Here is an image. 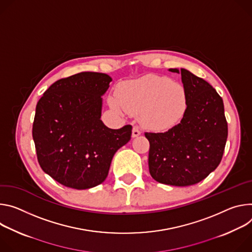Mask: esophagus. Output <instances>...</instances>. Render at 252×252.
<instances>
[{
  "instance_id": "esophagus-1",
  "label": "esophagus",
  "mask_w": 252,
  "mask_h": 252,
  "mask_svg": "<svg viewBox=\"0 0 252 252\" xmlns=\"http://www.w3.org/2000/svg\"><path fill=\"white\" fill-rule=\"evenodd\" d=\"M141 134V131H140V129H139L138 127H133V130H132V137L133 138H135V137H138L139 135Z\"/></svg>"
}]
</instances>
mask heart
I'll use <instances>...</instances> for the list:
<instances>
[{
	"label": "heart",
	"instance_id": "b5f03b06",
	"mask_svg": "<svg viewBox=\"0 0 252 252\" xmlns=\"http://www.w3.org/2000/svg\"><path fill=\"white\" fill-rule=\"evenodd\" d=\"M117 112L140 113L142 123L150 129L166 130L183 118L187 109L186 90L167 77L146 75L126 81L109 99Z\"/></svg>",
	"mask_w": 252,
	"mask_h": 252
}]
</instances>
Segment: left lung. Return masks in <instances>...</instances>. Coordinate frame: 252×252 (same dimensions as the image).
<instances>
[{
  "mask_svg": "<svg viewBox=\"0 0 252 252\" xmlns=\"http://www.w3.org/2000/svg\"><path fill=\"white\" fill-rule=\"evenodd\" d=\"M181 73L187 109L180 123L164 133H145L150 143L149 172L159 183L189 186L219 165L228 128L223 100L208 82L186 69Z\"/></svg>",
  "mask_w": 252,
  "mask_h": 252,
  "instance_id": "obj_1",
  "label": "left lung"
}]
</instances>
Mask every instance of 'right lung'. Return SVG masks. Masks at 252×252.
Masks as SVG:
<instances>
[{"label":"right lung","instance_id":"right-lung-1","mask_svg":"<svg viewBox=\"0 0 252 252\" xmlns=\"http://www.w3.org/2000/svg\"><path fill=\"white\" fill-rule=\"evenodd\" d=\"M112 78L82 72L56 81L36 106L33 139L38 162L60 184L82 190L101 184L132 126L110 129L101 120L102 97Z\"/></svg>","mask_w":252,"mask_h":252}]
</instances>
